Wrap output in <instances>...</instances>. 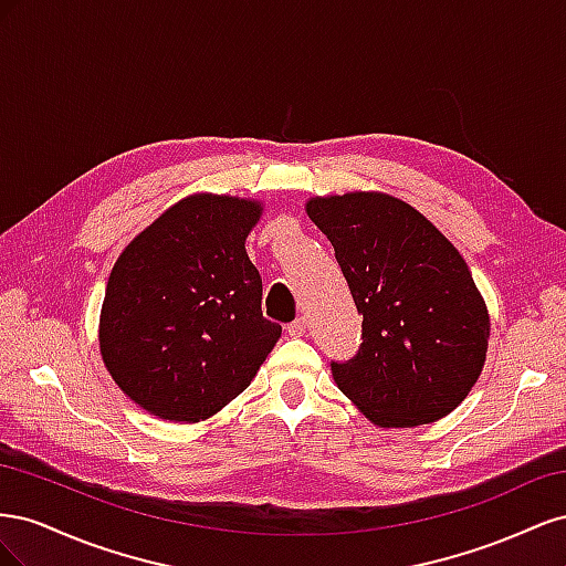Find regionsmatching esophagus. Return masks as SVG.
I'll return each mask as SVG.
<instances>
[{
  "mask_svg": "<svg viewBox=\"0 0 566 566\" xmlns=\"http://www.w3.org/2000/svg\"><path fill=\"white\" fill-rule=\"evenodd\" d=\"M304 331H306V321H304L302 316L295 318V321H290V323L285 325V333L293 335V337H302Z\"/></svg>",
  "mask_w": 566,
  "mask_h": 566,
  "instance_id": "esophagus-1",
  "label": "esophagus"
}]
</instances>
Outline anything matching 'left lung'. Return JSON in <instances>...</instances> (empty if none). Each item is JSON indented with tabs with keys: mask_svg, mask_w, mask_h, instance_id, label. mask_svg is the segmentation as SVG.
<instances>
[{
	"mask_svg": "<svg viewBox=\"0 0 566 566\" xmlns=\"http://www.w3.org/2000/svg\"><path fill=\"white\" fill-rule=\"evenodd\" d=\"M306 214L345 273L361 345L331 361L342 394L380 427L434 422L468 397L489 314L460 252L410 205L382 193L314 198Z\"/></svg>",
	"mask_w": 566,
	"mask_h": 566,
	"instance_id": "left-lung-1",
	"label": "left lung"
}]
</instances>
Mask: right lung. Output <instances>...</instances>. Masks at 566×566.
Here are the masks:
<instances>
[{
    "mask_svg": "<svg viewBox=\"0 0 566 566\" xmlns=\"http://www.w3.org/2000/svg\"><path fill=\"white\" fill-rule=\"evenodd\" d=\"M260 205L191 196L117 256L101 312V356L132 401L175 422L214 416L281 337L262 314L245 252Z\"/></svg>",
    "mask_w": 566,
    "mask_h": 566,
    "instance_id": "add662e5",
    "label": "right lung"
}]
</instances>
